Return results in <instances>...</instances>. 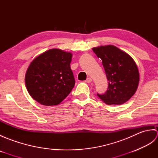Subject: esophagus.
<instances>
[{
	"label": "esophagus",
	"instance_id": "34e87169",
	"mask_svg": "<svg viewBox=\"0 0 158 158\" xmlns=\"http://www.w3.org/2000/svg\"><path fill=\"white\" fill-rule=\"evenodd\" d=\"M92 78H90V77H88V78L85 80V82H87V83H90V82H92Z\"/></svg>",
	"mask_w": 158,
	"mask_h": 158
}]
</instances>
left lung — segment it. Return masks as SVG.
<instances>
[{"label":"left lung","mask_w":158,"mask_h":158,"mask_svg":"<svg viewBox=\"0 0 158 158\" xmlns=\"http://www.w3.org/2000/svg\"><path fill=\"white\" fill-rule=\"evenodd\" d=\"M102 63L109 81L105 94L97 96L107 105H122L135 94L139 83V73L131 57L111 45L93 48Z\"/></svg>","instance_id":"left-lung-1"}]
</instances>
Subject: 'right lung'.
Masks as SVG:
<instances>
[{"mask_svg":"<svg viewBox=\"0 0 158 158\" xmlns=\"http://www.w3.org/2000/svg\"><path fill=\"white\" fill-rule=\"evenodd\" d=\"M72 53L61 49H49L32 60L26 73L29 94L43 105H57L75 86L70 64Z\"/></svg>","mask_w":158,"mask_h":158,"instance_id":"right-lung-1","label":"right lung"}]
</instances>
